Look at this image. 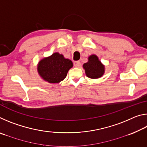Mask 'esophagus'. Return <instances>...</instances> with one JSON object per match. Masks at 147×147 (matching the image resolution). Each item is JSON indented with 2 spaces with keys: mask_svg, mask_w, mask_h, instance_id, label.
Masks as SVG:
<instances>
[{
  "mask_svg": "<svg viewBox=\"0 0 147 147\" xmlns=\"http://www.w3.org/2000/svg\"><path fill=\"white\" fill-rule=\"evenodd\" d=\"M74 67H80V62L79 61H74Z\"/></svg>",
  "mask_w": 147,
  "mask_h": 147,
  "instance_id": "esophagus-1",
  "label": "esophagus"
}]
</instances>
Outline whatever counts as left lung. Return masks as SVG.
<instances>
[{"mask_svg": "<svg viewBox=\"0 0 147 147\" xmlns=\"http://www.w3.org/2000/svg\"><path fill=\"white\" fill-rule=\"evenodd\" d=\"M86 76L92 79L98 78L104 73V66L94 54L88 58V61L83 65Z\"/></svg>", "mask_w": 147, "mask_h": 147, "instance_id": "left-lung-1", "label": "left lung"}]
</instances>
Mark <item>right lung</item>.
Returning <instances> with one entry per match:
<instances>
[{
  "label": "right lung",
  "mask_w": 147,
  "mask_h": 147,
  "mask_svg": "<svg viewBox=\"0 0 147 147\" xmlns=\"http://www.w3.org/2000/svg\"><path fill=\"white\" fill-rule=\"evenodd\" d=\"M73 65L70 59H65L62 54L55 53L39 62L38 71L44 80L49 83H59L67 76Z\"/></svg>",
  "instance_id": "right-lung-1"
}]
</instances>
